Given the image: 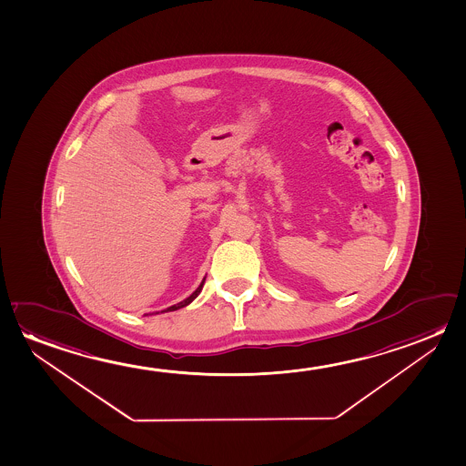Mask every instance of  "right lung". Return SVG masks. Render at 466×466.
I'll use <instances>...</instances> for the list:
<instances>
[{
	"label": "right lung",
	"mask_w": 466,
	"mask_h": 466,
	"mask_svg": "<svg viewBox=\"0 0 466 466\" xmlns=\"http://www.w3.org/2000/svg\"><path fill=\"white\" fill-rule=\"evenodd\" d=\"M204 281H206V279L204 280L200 281L199 287H198V289L192 293L191 296H187L186 299H183L181 303L175 304V306H170V308H167V309L162 310V312H168V310H177L181 309V308H185V306H187V304L192 303L196 298H198V295L200 293V289H202V287H204Z\"/></svg>",
	"instance_id": "right-lung-1"
}]
</instances>
